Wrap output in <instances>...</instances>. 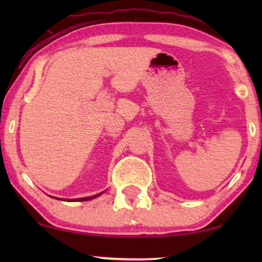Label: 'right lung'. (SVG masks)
I'll return each mask as SVG.
<instances>
[{
    "instance_id": "right-lung-1",
    "label": "right lung",
    "mask_w": 262,
    "mask_h": 262,
    "mask_svg": "<svg viewBox=\"0 0 262 262\" xmlns=\"http://www.w3.org/2000/svg\"><path fill=\"white\" fill-rule=\"evenodd\" d=\"M103 192H101V193H98V194H95V195H92V196H84V198H78V199H62V200H64V202H87V200H92V199H94V198H98L99 195H101ZM56 199V198H55Z\"/></svg>"
}]
</instances>
